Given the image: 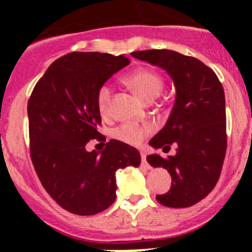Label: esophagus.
Listing matches in <instances>:
<instances>
[{
  "mask_svg": "<svg viewBox=\"0 0 252 252\" xmlns=\"http://www.w3.org/2000/svg\"><path fill=\"white\" fill-rule=\"evenodd\" d=\"M141 165L145 166V168H150V165H149L148 160H146V154L144 153V151H141Z\"/></svg>",
  "mask_w": 252,
  "mask_h": 252,
  "instance_id": "34e87169",
  "label": "esophagus"
}]
</instances>
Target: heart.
<instances>
[{"mask_svg": "<svg viewBox=\"0 0 252 252\" xmlns=\"http://www.w3.org/2000/svg\"><path fill=\"white\" fill-rule=\"evenodd\" d=\"M124 82L146 102L154 101L164 88L162 75L157 70L146 66H140L127 73L124 77ZM111 97H112V88L108 84H102L95 93V102L101 115H107L110 112ZM150 125L148 124L127 122L116 127L113 130V136L131 145H139L144 137L150 132Z\"/></svg>", "mask_w": 252, "mask_h": 252, "instance_id": "1", "label": "heart"}]
</instances>
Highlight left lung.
I'll list each match as a JSON object with an SVG mask.
<instances>
[{"mask_svg":"<svg viewBox=\"0 0 252 252\" xmlns=\"http://www.w3.org/2000/svg\"><path fill=\"white\" fill-rule=\"evenodd\" d=\"M133 58L165 69L177 97L165 126L150 140L164 153L175 145V155H149V164L170 173L168 193L157 201L170 208H186L206 198L221 175L227 149L226 106L221 82L212 69L193 57L168 49L133 51Z\"/></svg>","mask_w":252,"mask_h":252,"instance_id":"left-lung-1","label":"left lung"}]
</instances>
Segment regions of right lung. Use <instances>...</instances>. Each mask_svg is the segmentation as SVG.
<instances>
[{"label":"right lung","mask_w":252,"mask_h":252,"mask_svg":"<svg viewBox=\"0 0 252 252\" xmlns=\"http://www.w3.org/2000/svg\"><path fill=\"white\" fill-rule=\"evenodd\" d=\"M128 64L124 55L69 53L50 64L29 98L32 165L51 198L74 215L108 208L116 199V170L141 162L139 151L119 140L106 142L102 153L86 150L91 140L106 141L97 131L95 93Z\"/></svg>","instance_id":"add662e5"}]
</instances>
